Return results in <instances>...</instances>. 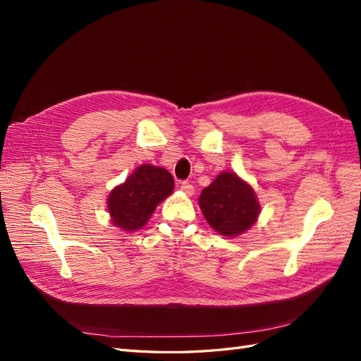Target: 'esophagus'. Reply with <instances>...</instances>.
<instances>
[{
  "label": "esophagus",
  "instance_id": "34e87169",
  "mask_svg": "<svg viewBox=\"0 0 361 361\" xmlns=\"http://www.w3.org/2000/svg\"><path fill=\"white\" fill-rule=\"evenodd\" d=\"M179 188H180L185 194H187V195H192V192H194V187H192V185H191L190 182H180Z\"/></svg>",
  "mask_w": 361,
  "mask_h": 361
}]
</instances>
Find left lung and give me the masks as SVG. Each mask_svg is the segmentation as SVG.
Instances as JSON below:
<instances>
[{
    "instance_id": "obj_1",
    "label": "left lung",
    "mask_w": 361,
    "mask_h": 361,
    "mask_svg": "<svg viewBox=\"0 0 361 361\" xmlns=\"http://www.w3.org/2000/svg\"><path fill=\"white\" fill-rule=\"evenodd\" d=\"M206 221L223 236H238L257 221L260 204L256 192L235 173L224 171L199 197Z\"/></svg>"
}]
</instances>
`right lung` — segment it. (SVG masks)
<instances>
[{
	"label": "right lung",
	"mask_w": 361,
	"mask_h": 361,
	"mask_svg": "<svg viewBox=\"0 0 361 361\" xmlns=\"http://www.w3.org/2000/svg\"><path fill=\"white\" fill-rule=\"evenodd\" d=\"M173 188V176L166 169L143 164L108 195L106 204L113 224L125 232H135L147 223Z\"/></svg>",
	"instance_id": "obj_1"
}]
</instances>
